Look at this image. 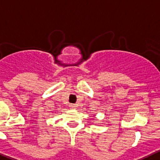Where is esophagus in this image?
<instances>
[{
  "instance_id": "1",
  "label": "esophagus",
  "mask_w": 160,
  "mask_h": 160,
  "mask_svg": "<svg viewBox=\"0 0 160 160\" xmlns=\"http://www.w3.org/2000/svg\"><path fill=\"white\" fill-rule=\"evenodd\" d=\"M70 107H71V108L74 109V108H75V107H76V106L74 105V104H71V105H70Z\"/></svg>"
}]
</instances>
